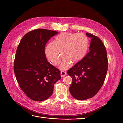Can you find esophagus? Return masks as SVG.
Here are the masks:
<instances>
[{
  "instance_id": "obj_1",
  "label": "esophagus",
  "mask_w": 123,
  "mask_h": 123,
  "mask_svg": "<svg viewBox=\"0 0 123 123\" xmlns=\"http://www.w3.org/2000/svg\"><path fill=\"white\" fill-rule=\"evenodd\" d=\"M67 74V73L66 72H64V71H61L60 72V75L61 77H64L65 76H66Z\"/></svg>"
}]
</instances>
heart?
<instances>
[{"instance_id":"1","label":"heart","mask_w":123,"mask_h":123,"mask_svg":"<svg viewBox=\"0 0 123 123\" xmlns=\"http://www.w3.org/2000/svg\"><path fill=\"white\" fill-rule=\"evenodd\" d=\"M89 38L83 33L62 32L54 39L53 43H49L45 49V55L54 66L58 64L63 56L59 68L66 70L70 68L72 63L76 64L86 56L89 50Z\"/></svg>"}]
</instances>
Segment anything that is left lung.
Returning <instances> with one entry per match:
<instances>
[{
    "mask_svg": "<svg viewBox=\"0 0 123 123\" xmlns=\"http://www.w3.org/2000/svg\"><path fill=\"white\" fill-rule=\"evenodd\" d=\"M92 38L90 52L80 62L68 71L72 78L69 92L75 99L85 100L93 97L103 85L108 71L106 48L97 37L89 32Z\"/></svg>",
    "mask_w": 123,
    "mask_h": 123,
    "instance_id": "1",
    "label": "left lung"
}]
</instances>
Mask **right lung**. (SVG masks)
<instances>
[{
    "label": "right lung",
    "mask_w": 123,
    "mask_h": 123,
    "mask_svg": "<svg viewBox=\"0 0 123 123\" xmlns=\"http://www.w3.org/2000/svg\"><path fill=\"white\" fill-rule=\"evenodd\" d=\"M58 31L46 29L31 31L21 39L14 62V72L19 86L31 99L43 101L53 93L60 72L47 61L45 46Z\"/></svg>",
    "instance_id": "1"
}]
</instances>
